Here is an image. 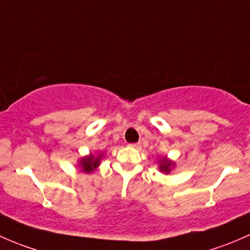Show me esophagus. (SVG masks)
Wrapping results in <instances>:
<instances>
[{
    "label": "esophagus",
    "mask_w": 250,
    "mask_h": 250,
    "mask_svg": "<svg viewBox=\"0 0 250 250\" xmlns=\"http://www.w3.org/2000/svg\"><path fill=\"white\" fill-rule=\"evenodd\" d=\"M130 146H132V148H141V142H137V143H131Z\"/></svg>",
    "instance_id": "1"
}]
</instances>
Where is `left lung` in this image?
<instances>
[{
  "label": "left lung",
  "mask_w": 250,
  "mask_h": 250,
  "mask_svg": "<svg viewBox=\"0 0 250 250\" xmlns=\"http://www.w3.org/2000/svg\"><path fill=\"white\" fill-rule=\"evenodd\" d=\"M172 166H173V164L171 163V161L167 160L166 158H164L163 160H161V165H160V169L163 172H166V173H168L169 171H171Z\"/></svg>",
  "instance_id": "8db88e82"
}]
</instances>
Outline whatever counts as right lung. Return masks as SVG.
<instances>
[{
	"label": "right lung",
	"mask_w": 250,
	"mask_h": 250,
	"mask_svg": "<svg viewBox=\"0 0 250 250\" xmlns=\"http://www.w3.org/2000/svg\"><path fill=\"white\" fill-rule=\"evenodd\" d=\"M100 160H101V155H99L97 158H95V156L92 155L86 156V158L82 159L81 160V166L84 172L90 173V172H92L97 166H99Z\"/></svg>",
	"instance_id": "right-lung-1"
}]
</instances>
